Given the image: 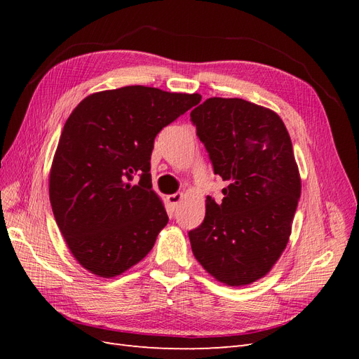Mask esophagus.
<instances>
[{"label": "esophagus", "instance_id": "obj_1", "mask_svg": "<svg viewBox=\"0 0 359 359\" xmlns=\"http://www.w3.org/2000/svg\"><path fill=\"white\" fill-rule=\"evenodd\" d=\"M182 196H184L182 193H173V194H169V196H168L166 199H168V202H169V205L172 206V208L175 210L177 206L180 205V202L182 201Z\"/></svg>", "mask_w": 359, "mask_h": 359}]
</instances>
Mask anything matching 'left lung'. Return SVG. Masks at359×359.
I'll return each instance as SVG.
<instances>
[{"mask_svg":"<svg viewBox=\"0 0 359 359\" xmlns=\"http://www.w3.org/2000/svg\"><path fill=\"white\" fill-rule=\"evenodd\" d=\"M214 173L229 186L206 198L203 223L189 232L194 257L227 286L265 277L285 252L301 196L290 136L268 107L212 97L190 114Z\"/></svg>","mask_w":359,"mask_h":359,"instance_id":"8db88e82","label":"left lung"}]
</instances>
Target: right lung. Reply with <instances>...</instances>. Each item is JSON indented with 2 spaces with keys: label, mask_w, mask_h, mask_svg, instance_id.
<instances>
[{
  "label": "right lung",
  "mask_w": 359,
  "mask_h": 359,
  "mask_svg": "<svg viewBox=\"0 0 359 359\" xmlns=\"http://www.w3.org/2000/svg\"><path fill=\"white\" fill-rule=\"evenodd\" d=\"M201 99L130 85L90 94L67 118L52 160L49 199L69 250L86 271L116 277L154 247L169 222L151 189L154 139Z\"/></svg>",
  "instance_id": "1"
}]
</instances>
